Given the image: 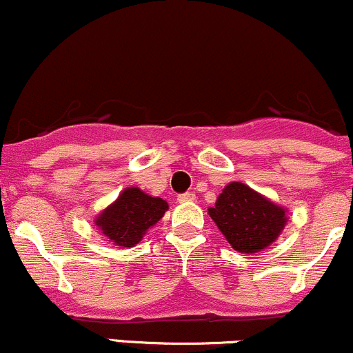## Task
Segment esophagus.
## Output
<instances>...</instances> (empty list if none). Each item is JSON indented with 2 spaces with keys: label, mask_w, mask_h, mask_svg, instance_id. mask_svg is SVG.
<instances>
[{
  "label": "esophagus",
  "mask_w": 353,
  "mask_h": 353,
  "mask_svg": "<svg viewBox=\"0 0 353 353\" xmlns=\"http://www.w3.org/2000/svg\"><path fill=\"white\" fill-rule=\"evenodd\" d=\"M194 199L196 196L192 194V192H184V194L177 196V201H179V203H192Z\"/></svg>",
  "instance_id": "1"
}]
</instances>
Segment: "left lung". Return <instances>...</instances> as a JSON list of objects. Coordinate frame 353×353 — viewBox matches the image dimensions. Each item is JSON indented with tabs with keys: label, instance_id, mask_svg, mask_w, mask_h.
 Listing matches in <instances>:
<instances>
[{
	"label": "left lung",
	"instance_id": "left-lung-1",
	"mask_svg": "<svg viewBox=\"0 0 353 353\" xmlns=\"http://www.w3.org/2000/svg\"><path fill=\"white\" fill-rule=\"evenodd\" d=\"M286 208L259 194L245 183H230L208 214L233 250L254 254L280 238L288 223Z\"/></svg>",
	"mask_w": 353,
	"mask_h": 353
}]
</instances>
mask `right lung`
Here are the masks:
<instances>
[{
  "instance_id": "obj_1",
  "label": "right lung",
  "mask_w": 353,
  "mask_h": 353,
  "mask_svg": "<svg viewBox=\"0 0 353 353\" xmlns=\"http://www.w3.org/2000/svg\"><path fill=\"white\" fill-rule=\"evenodd\" d=\"M168 209V201L130 185L97 214L94 223L105 241L120 248H132L142 241L147 231L162 219Z\"/></svg>"
}]
</instances>
